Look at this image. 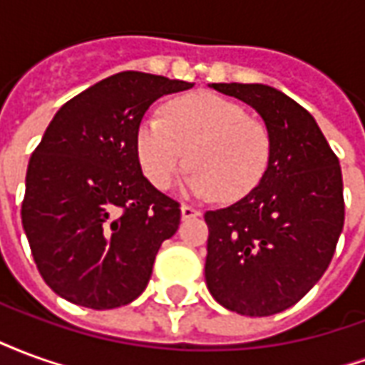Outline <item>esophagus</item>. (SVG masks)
<instances>
[{
    "label": "esophagus",
    "mask_w": 365,
    "mask_h": 365,
    "mask_svg": "<svg viewBox=\"0 0 365 365\" xmlns=\"http://www.w3.org/2000/svg\"><path fill=\"white\" fill-rule=\"evenodd\" d=\"M201 215V211L199 209H195V207L191 205H182V219H195V217H199Z\"/></svg>",
    "instance_id": "1"
}]
</instances>
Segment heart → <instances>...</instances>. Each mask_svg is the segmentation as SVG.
Instances as JSON below:
<instances>
[{
    "instance_id": "1",
    "label": "heart",
    "mask_w": 365,
    "mask_h": 365,
    "mask_svg": "<svg viewBox=\"0 0 365 365\" xmlns=\"http://www.w3.org/2000/svg\"><path fill=\"white\" fill-rule=\"evenodd\" d=\"M138 160L158 190H170L193 166L187 191L238 201L258 187L272 162V133L242 105L217 93H191L148 115L136 135Z\"/></svg>"
}]
</instances>
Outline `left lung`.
<instances>
[{
    "mask_svg": "<svg viewBox=\"0 0 365 365\" xmlns=\"http://www.w3.org/2000/svg\"><path fill=\"white\" fill-rule=\"evenodd\" d=\"M260 113L272 162L258 187L207 211L205 282L217 303L246 317L295 305L329 268L344 227L342 172L313 115L264 83H213Z\"/></svg>",
    "mask_w": 365,
    "mask_h": 365,
    "instance_id": "obj_1",
    "label": "left lung"
}]
</instances>
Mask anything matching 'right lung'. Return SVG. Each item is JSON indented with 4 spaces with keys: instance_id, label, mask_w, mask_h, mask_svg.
I'll list each match as a JSON object with an SVG mask.
<instances>
[{
    "instance_id": "1",
    "label": "right lung",
    "mask_w": 365,
    "mask_h": 365,
    "mask_svg": "<svg viewBox=\"0 0 365 365\" xmlns=\"http://www.w3.org/2000/svg\"><path fill=\"white\" fill-rule=\"evenodd\" d=\"M193 83L120 72L60 107L29 160L21 221L46 285L105 311L148 285L182 211L143 175L136 135L158 97Z\"/></svg>"
}]
</instances>
